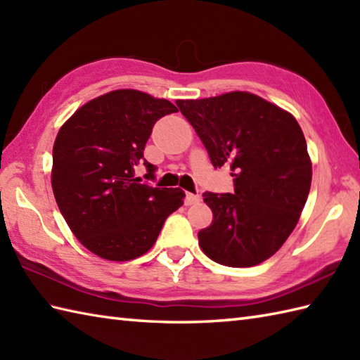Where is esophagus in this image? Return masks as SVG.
<instances>
[{"label":"esophagus","instance_id":"1","mask_svg":"<svg viewBox=\"0 0 360 360\" xmlns=\"http://www.w3.org/2000/svg\"><path fill=\"white\" fill-rule=\"evenodd\" d=\"M201 201V196L200 195H193V193H187L186 195V205H193V204H198Z\"/></svg>","mask_w":360,"mask_h":360}]
</instances>
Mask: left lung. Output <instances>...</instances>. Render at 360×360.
Returning <instances> with one entry per match:
<instances>
[{
  "label": "left lung",
  "mask_w": 360,
  "mask_h": 360,
  "mask_svg": "<svg viewBox=\"0 0 360 360\" xmlns=\"http://www.w3.org/2000/svg\"><path fill=\"white\" fill-rule=\"evenodd\" d=\"M212 165H229L235 192H205L212 224L198 232L202 252L231 267L263 263L292 233L308 200L312 164L292 114L246 91L176 101Z\"/></svg>",
  "instance_id": "1"
}]
</instances>
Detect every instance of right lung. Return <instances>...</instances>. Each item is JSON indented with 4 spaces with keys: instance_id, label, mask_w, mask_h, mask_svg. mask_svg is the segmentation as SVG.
Wrapping results in <instances>:
<instances>
[{
    "instance_id": "obj_1",
    "label": "right lung",
    "mask_w": 360,
    "mask_h": 360,
    "mask_svg": "<svg viewBox=\"0 0 360 360\" xmlns=\"http://www.w3.org/2000/svg\"><path fill=\"white\" fill-rule=\"evenodd\" d=\"M176 111L165 98L116 89L80 106L58 129L52 192L71 232L94 255L128 262L147 254L184 202L181 188L150 187L134 176L153 125Z\"/></svg>"
}]
</instances>
